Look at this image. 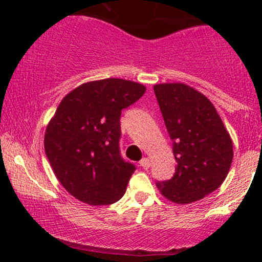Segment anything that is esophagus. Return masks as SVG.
I'll return each instance as SVG.
<instances>
[{"label":"esophagus","instance_id":"1","mask_svg":"<svg viewBox=\"0 0 262 262\" xmlns=\"http://www.w3.org/2000/svg\"><path fill=\"white\" fill-rule=\"evenodd\" d=\"M139 165H141L142 167L144 168V170H148V168H149V166H150V162H149V160H148L147 157H143L141 161H139Z\"/></svg>","mask_w":262,"mask_h":262}]
</instances>
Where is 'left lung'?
Instances as JSON below:
<instances>
[{
  "label": "left lung",
  "mask_w": 262,
  "mask_h": 262,
  "mask_svg": "<svg viewBox=\"0 0 262 262\" xmlns=\"http://www.w3.org/2000/svg\"><path fill=\"white\" fill-rule=\"evenodd\" d=\"M176 160L173 178L157 182L161 194L190 204L218 189L231 168L233 143L205 95L185 83L153 86Z\"/></svg>",
  "instance_id": "1"
}]
</instances>
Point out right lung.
Returning <instances> with one entry per match:
<instances>
[{"label":"right lung","mask_w":262,"mask_h":262,"mask_svg":"<svg viewBox=\"0 0 262 262\" xmlns=\"http://www.w3.org/2000/svg\"><path fill=\"white\" fill-rule=\"evenodd\" d=\"M146 86L121 78L82 83L58 105L44 134V149L55 178L72 196L90 205L118 202L134 165L119 150L121 110Z\"/></svg>","instance_id":"right-lung-1"}]
</instances>
